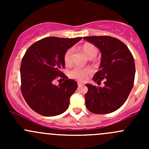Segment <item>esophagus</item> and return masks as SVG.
Masks as SVG:
<instances>
[{
  "mask_svg": "<svg viewBox=\"0 0 149 149\" xmlns=\"http://www.w3.org/2000/svg\"><path fill=\"white\" fill-rule=\"evenodd\" d=\"M84 84H82V83H81V82H78V86L79 87H81V86H83Z\"/></svg>",
  "mask_w": 149,
  "mask_h": 149,
  "instance_id": "1",
  "label": "esophagus"
}]
</instances>
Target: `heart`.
Returning <instances> with one entry per match:
<instances>
[{"instance_id":"heart-1","label":"heart","mask_w":149,"mask_h":149,"mask_svg":"<svg viewBox=\"0 0 149 149\" xmlns=\"http://www.w3.org/2000/svg\"><path fill=\"white\" fill-rule=\"evenodd\" d=\"M82 49L84 53L87 55L89 59L95 58L98 53V49L94 45L85 44L82 47ZM74 52L73 47H70L65 51L64 54V63L66 65H70L73 62V55ZM91 73V69L90 68H80L74 67L69 71V76L72 79H76L79 81H84L87 78V76Z\"/></svg>"}]
</instances>
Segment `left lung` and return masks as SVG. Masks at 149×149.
<instances>
[{"mask_svg": "<svg viewBox=\"0 0 149 149\" xmlns=\"http://www.w3.org/2000/svg\"><path fill=\"white\" fill-rule=\"evenodd\" d=\"M102 53L100 70L93 80L103 87L86 84L85 95L87 109L94 114H108L119 109L128 97L135 79L134 58L127 47L118 39L109 36L84 37Z\"/></svg>", "mask_w": 149, "mask_h": 149, "instance_id": "left-lung-1", "label": "left lung"}]
</instances>
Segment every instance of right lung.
Segmentation results:
<instances>
[{
  "label": "right lung",
  "instance_id": "1",
  "mask_svg": "<svg viewBox=\"0 0 149 149\" xmlns=\"http://www.w3.org/2000/svg\"><path fill=\"white\" fill-rule=\"evenodd\" d=\"M82 37H49L36 42L28 48L21 64V91L30 108L43 116L61 115L68 109L69 100L78 87L77 82L61 71L65 68V51ZM65 78L58 86L53 81Z\"/></svg>",
  "mask_w": 149,
  "mask_h": 149
}]
</instances>
